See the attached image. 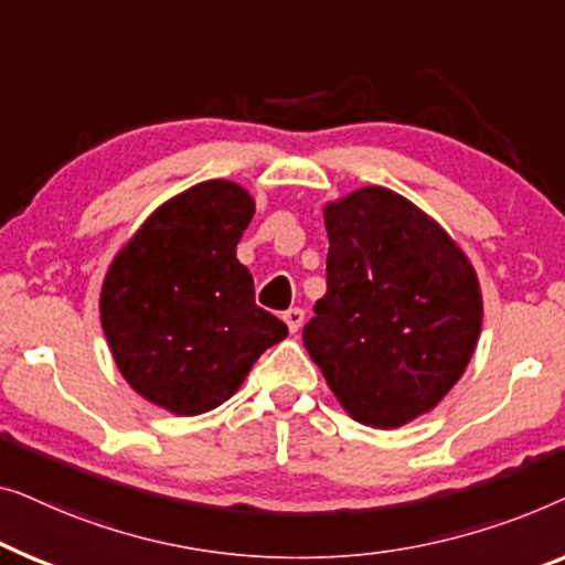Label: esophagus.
I'll use <instances>...</instances> for the list:
<instances>
[{
    "label": "esophagus",
    "mask_w": 565,
    "mask_h": 565,
    "mask_svg": "<svg viewBox=\"0 0 565 565\" xmlns=\"http://www.w3.org/2000/svg\"><path fill=\"white\" fill-rule=\"evenodd\" d=\"M281 317H284L286 328H289V332H297L301 328V322H305V309L291 307V309H286Z\"/></svg>",
    "instance_id": "34e87169"
}]
</instances>
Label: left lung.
<instances>
[{
  "mask_svg": "<svg viewBox=\"0 0 565 565\" xmlns=\"http://www.w3.org/2000/svg\"><path fill=\"white\" fill-rule=\"evenodd\" d=\"M324 227L328 291L301 338L353 419L399 427L430 412L471 361L479 281L438 222L388 189L328 204Z\"/></svg>",
  "mask_w": 565,
  "mask_h": 565,
  "instance_id": "1",
  "label": "left lung"
}]
</instances>
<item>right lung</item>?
I'll use <instances>...</instances> for the list:
<instances>
[{
  "label": "right lung",
  "mask_w": 565,
  "mask_h": 565,
  "mask_svg": "<svg viewBox=\"0 0 565 565\" xmlns=\"http://www.w3.org/2000/svg\"><path fill=\"white\" fill-rule=\"evenodd\" d=\"M256 212L233 181H204L150 214L102 286V328L135 392L173 415L230 399L289 328L256 305L235 256Z\"/></svg>",
  "instance_id": "obj_1"
}]
</instances>
